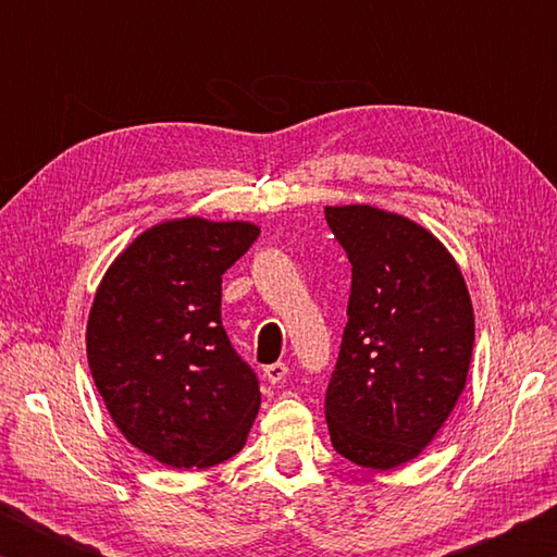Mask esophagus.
I'll return each mask as SVG.
<instances>
[{"instance_id": "obj_1", "label": "esophagus", "mask_w": 557, "mask_h": 557, "mask_svg": "<svg viewBox=\"0 0 557 557\" xmlns=\"http://www.w3.org/2000/svg\"><path fill=\"white\" fill-rule=\"evenodd\" d=\"M287 363H282V361H277V363H270V366H265V369H262V375H265V381L268 383H282L285 381V375H287Z\"/></svg>"}]
</instances>
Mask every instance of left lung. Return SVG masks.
Returning <instances> with one entry per match:
<instances>
[{"instance_id": "obj_1", "label": "left lung", "mask_w": 557, "mask_h": 557, "mask_svg": "<svg viewBox=\"0 0 557 557\" xmlns=\"http://www.w3.org/2000/svg\"><path fill=\"white\" fill-rule=\"evenodd\" d=\"M351 262L346 329L326 388L338 455L393 469L425 449L465 391L474 309L435 235L373 206H326Z\"/></svg>"}]
</instances>
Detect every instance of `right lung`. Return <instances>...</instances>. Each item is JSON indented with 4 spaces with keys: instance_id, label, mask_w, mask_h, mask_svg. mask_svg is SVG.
I'll return each mask as SVG.
<instances>
[{
    "instance_id": "add662e5",
    "label": "right lung",
    "mask_w": 557,
    "mask_h": 557,
    "mask_svg": "<svg viewBox=\"0 0 557 557\" xmlns=\"http://www.w3.org/2000/svg\"><path fill=\"white\" fill-rule=\"evenodd\" d=\"M260 228L245 221H164L108 268L88 317V363L112 422L166 467L238 455L260 408L258 375L221 322L223 272Z\"/></svg>"
}]
</instances>
